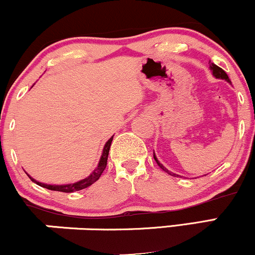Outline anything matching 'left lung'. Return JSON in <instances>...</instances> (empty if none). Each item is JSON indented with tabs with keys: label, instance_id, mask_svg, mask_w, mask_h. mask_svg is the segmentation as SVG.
<instances>
[{
	"label": "left lung",
	"instance_id": "left-lung-1",
	"mask_svg": "<svg viewBox=\"0 0 255 255\" xmlns=\"http://www.w3.org/2000/svg\"><path fill=\"white\" fill-rule=\"evenodd\" d=\"M210 68H211V71H212V73H213V75H215L216 78L217 79H224V80H227L228 83H231L230 81V79H229V77H228V74L227 73H225L223 69L221 68V67H218V66H216L215 63H212L211 61H210ZM153 158H154V160H156V163L158 164V166H159L160 169H162L163 171H165V172H168L169 175H172V176H178V175H176V174H172V172H170L168 170V169L166 168H164V166H163L162 164H160L159 162H158L157 160V158H156V156H154V152H153Z\"/></svg>",
	"mask_w": 255,
	"mask_h": 255
}]
</instances>
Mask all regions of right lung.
<instances>
[{
	"mask_svg": "<svg viewBox=\"0 0 255 255\" xmlns=\"http://www.w3.org/2000/svg\"><path fill=\"white\" fill-rule=\"evenodd\" d=\"M111 141H113V136H111L110 139L107 141V144H105L104 148H103V153H102V157H101V160H99L98 166L95 169V171H93L89 177L84 178V180L79 181V182H75L72 184H61V186H52V184H45V183L37 182V181L33 180L32 177H30V178L33 181V182H36L38 186L44 187V188H46V189H50V191L72 193V192L81 191V189H84V188H87V187H90L91 184L95 183L96 181L101 177V175L103 174V171L105 170V166H107V162H108V156H109Z\"/></svg>",
	"mask_w": 255,
	"mask_h": 255,
	"instance_id": "obj_1",
	"label": "right lung"
}]
</instances>
